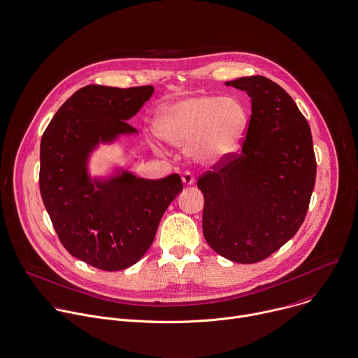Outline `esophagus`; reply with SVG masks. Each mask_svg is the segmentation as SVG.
Returning <instances> with one entry per match:
<instances>
[{"instance_id":"esophagus-1","label":"esophagus","mask_w":358,"mask_h":358,"mask_svg":"<svg viewBox=\"0 0 358 358\" xmlns=\"http://www.w3.org/2000/svg\"><path fill=\"white\" fill-rule=\"evenodd\" d=\"M181 178H182V182H184V185H187V187L192 185V184H194V181H195V177H194V176H192V173H189V171H185V173H182Z\"/></svg>"}]
</instances>
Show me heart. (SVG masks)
<instances>
[{"instance_id":"1","label":"heart","mask_w":358,"mask_h":358,"mask_svg":"<svg viewBox=\"0 0 358 358\" xmlns=\"http://www.w3.org/2000/svg\"><path fill=\"white\" fill-rule=\"evenodd\" d=\"M249 125L246 108L234 98L187 96L159 106L153 131L164 143L188 146L189 156L203 164L223 162L239 152Z\"/></svg>"}]
</instances>
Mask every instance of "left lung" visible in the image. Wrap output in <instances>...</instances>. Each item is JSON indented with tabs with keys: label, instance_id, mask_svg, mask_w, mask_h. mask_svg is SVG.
Segmentation results:
<instances>
[{
	"label": "left lung",
	"instance_id": "1",
	"mask_svg": "<svg viewBox=\"0 0 358 358\" xmlns=\"http://www.w3.org/2000/svg\"><path fill=\"white\" fill-rule=\"evenodd\" d=\"M224 85L246 91L252 116L239 155L198 178L202 229L222 257L259 263L301 227L316 178L310 128L289 94L263 76Z\"/></svg>",
	"mask_w": 358,
	"mask_h": 358
}]
</instances>
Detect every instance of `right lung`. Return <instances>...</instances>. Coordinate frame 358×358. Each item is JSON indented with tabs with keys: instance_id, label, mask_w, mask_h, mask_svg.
<instances>
[{
	"instance_id": "1",
	"label": "right lung",
	"mask_w": 358,
	"mask_h": 358,
	"mask_svg": "<svg viewBox=\"0 0 358 358\" xmlns=\"http://www.w3.org/2000/svg\"><path fill=\"white\" fill-rule=\"evenodd\" d=\"M152 85H87L56 112L41 142L39 185L64 249L78 260L119 271L152 246L160 219L182 191L178 174L146 180L116 169L91 177L88 160L99 143L138 134L128 121L152 96Z\"/></svg>"
}]
</instances>
